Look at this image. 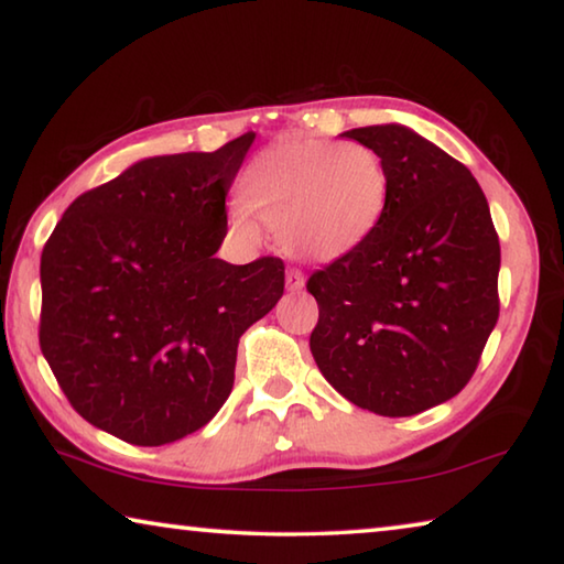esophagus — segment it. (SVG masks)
Wrapping results in <instances>:
<instances>
[{"mask_svg": "<svg viewBox=\"0 0 564 564\" xmlns=\"http://www.w3.org/2000/svg\"><path fill=\"white\" fill-rule=\"evenodd\" d=\"M303 285H305V279L299 269L285 271V289H289L291 293H299V291H303Z\"/></svg>", "mask_w": 564, "mask_h": 564, "instance_id": "obj_1", "label": "esophagus"}]
</instances>
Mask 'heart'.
Wrapping results in <instances>:
<instances>
[{"label":"heart","mask_w":564,"mask_h":564,"mask_svg":"<svg viewBox=\"0 0 564 564\" xmlns=\"http://www.w3.org/2000/svg\"><path fill=\"white\" fill-rule=\"evenodd\" d=\"M241 198L228 212L234 231L256 238L259 217L279 231L285 251L328 263L376 234L390 204V174L370 147L295 137L251 161Z\"/></svg>","instance_id":"heart-1"}]
</instances>
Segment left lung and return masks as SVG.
<instances>
[{
    "instance_id": "obj_1",
    "label": "left lung",
    "mask_w": 564,
    "mask_h": 564,
    "mask_svg": "<svg viewBox=\"0 0 564 564\" xmlns=\"http://www.w3.org/2000/svg\"><path fill=\"white\" fill-rule=\"evenodd\" d=\"M390 174V204L356 253L308 279L311 352L352 405L408 417L455 398L498 323L500 241L470 169L400 123L343 131Z\"/></svg>"
}]
</instances>
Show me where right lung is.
<instances>
[{
	"label": "right lung",
	"mask_w": 564,
	"mask_h": 564,
	"mask_svg": "<svg viewBox=\"0 0 564 564\" xmlns=\"http://www.w3.org/2000/svg\"><path fill=\"white\" fill-rule=\"evenodd\" d=\"M253 139L137 161L76 198L44 246L42 352L76 413L119 441L204 427L231 395L238 338L283 295L281 259H216Z\"/></svg>",
	"instance_id": "1"
}]
</instances>
